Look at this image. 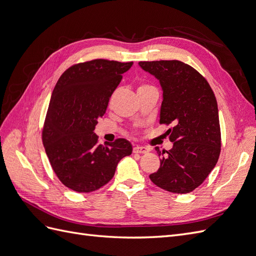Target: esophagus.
Wrapping results in <instances>:
<instances>
[{"label": "esophagus", "instance_id": "esophagus-1", "mask_svg": "<svg viewBox=\"0 0 256 256\" xmlns=\"http://www.w3.org/2000/svg\"><path fill=\"white\" fill-rule=\"evenodd\" d=\"M148 152H150V150L145 146H134V152H136V154H146Z\"/></svg>", "mask_w": 256, "mask_h": 256}]
</instances>
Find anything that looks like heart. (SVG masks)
I'll list each match as a JSON object with an SVG mask.
<instances>
[{
  "instance_id": "obj_1",
  "label": "heart",
  "mask_w": 256,
  "mask_h": 256,
  "mask_svg": "<svg viewBox=\"0 0 256 256\" xmlns=\"http://www.w3.org/2000/svg\"><path fill=\"white\" fill-rule=\"evenodd\" d=\"M150 88H154L152 86V85H150V84L141 83V84H138V92H143V90H150Z\"/></svg>"
}]
</instances>
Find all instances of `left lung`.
Here are the masks:
<instances>
[{
  "mask_svg": "<svg viewBox=\"0 0 256 256\" xmlns=\"http://www.w3.org/2000/svg\"><path fill=\"white\" fill-rule=\"evenodd\" d=\"M154 74L164 90L161 125H172L166 134L174 142L170 150H156L160 160L157 172L150 175L159 188L188 193L198 188L218 162L221 130L216 96L204 76L180 60L138 63Z\"/></svg>",
  "mask_w": 256,
  "mask_h": 256,
  "instance_id": "1",
  "label": "left lung"
}]
</instances>
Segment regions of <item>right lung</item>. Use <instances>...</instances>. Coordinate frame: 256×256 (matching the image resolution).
I'll list each match as a JSON object with an SVG mask.
<instances>
[{"label":"right lung","mask_w":256,"mask_h":256,"mask_svg":"<svg viewBox=\"0 0 256 256\" xmlns=\"http://www.w3.org/2000/svg\"><path fill=\"white\" fill-rule=\"evenodd\" d=\"M132 62L96 58L74 64L62 74L53 90L42 131L52 170L67 188L90 193L104 187L118 164L132 152L125 138L99 144L94 134L122 74Z\"/></svg>","instance_id":"1"}]
</instances>
